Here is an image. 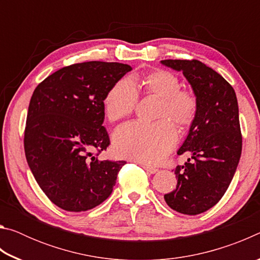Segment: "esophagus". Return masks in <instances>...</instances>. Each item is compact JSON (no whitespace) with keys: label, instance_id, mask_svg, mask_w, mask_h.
<instances>
[{"label":"esophagus","instance_id":"esophagus-1","mask_svg":"<svg viewBox=\"0 0 260 260\" xmlns=\"http://www.w3.org/2000/svg\"><path fill=\"white\" fill-rule=\"evenodd\" d=\"M140 165H141V166H142V167H143V169H144V170H146L148 173H150V174H153V173H156V172H157V171H158V170L156 169V167H153V166H150V165H147V164H142V162H140Z\"/></svg>","mask_w":260,"mask_h":260}]
</instances>
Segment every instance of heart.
Instances as JSON below:
<instances>
[{"instance_id":"b5f03b06","label":"heart","mask_w":260,"mask_h":260,"mask_svg":"<svg viewBox=\"0 0 260 260\" xmlns=\"http://www.w3.org/2000/svg\"><path fill=\"white\" fill-rule=\"evenodd\" d=\"M146 93L160 99L157 118L153 124L132 121L113 133V149L118 156L141 162L159 161L171 151L177 141L173 120L184 129L195 120L199 102L192 91L181 88V81L174 73L155 70L142 79ZM139 94L129 79H121L110 88L103 101L104 113L110 121H118L134 111ZM167 119L165 120V118Z\"/></svg>"}]
</instances>
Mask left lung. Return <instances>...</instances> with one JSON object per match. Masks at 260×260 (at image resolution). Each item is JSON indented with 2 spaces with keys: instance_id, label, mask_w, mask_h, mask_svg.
Segmentation results:
<instances>
[{
  "instance_id": "left-lung-1",
  "label": "left lung",
  "mask_w": 260,
  "mask_h": 260,
  "mask_svg": "<svg viewBox=\"0 0 260 260\" xmlns=\"http://www.w3.org/2000/svg\"><path fill=\"white\" fill-rule=\"evenodd\" d=\"M182 71L199 102L195 120L178 155L190 152L175 167L177 188L165 193L167 205L183 214H200L225 195L242 152L239 105L234 88L218 72L197 59H164Z\"/></svg>"
}]
</instances>
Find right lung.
I'll use <instances>...</instances> for the list:
<instances>
[{"instance_id":"obj_1","label":"right lung","mask_w":260,"mask_h":260,"mask_svg":"<svg viewBox=\"0 0 260 260\" xmlns=\"http://www.w3.org/2000/svg\"><path fill=\"white\" fill-rule=\"evenodd\" d=\"M132 68L108 61L72 64L33 91L24 132L28 166L48 199L81 212L111 195L125 160H101L110 138L103 126L105 95Z\"/></svg>"}]
</instances>
